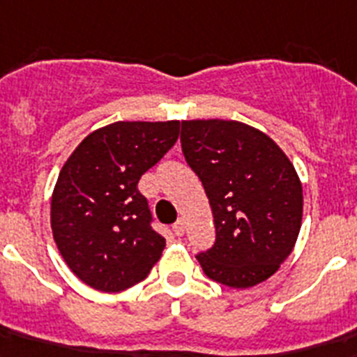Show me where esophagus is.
<instances>
[{"label":"esophagus","instance_id":"esophagus-1","mask_svg":"<svg viewBox=\"0 0 357 357\" xmlns=\"http://www.w3.org/2000/svg\"><path fill=\"white\" fill-rule=\"evenodd\" d=\"M173 234H175L176 237H182V235L185 234L184 220H176L175 225H173Z\"/></svg>","mask_w":357,"mask_h":357}]
</instances>
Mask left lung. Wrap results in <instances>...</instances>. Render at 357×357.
<instances>
[{
	"label": "left lung",
	"mask_w": 357,
	"mask_h": 357,
	"mask_svg": "<svg viewBox=\"0 0 357 357\" xmlns=\"http://www.w3.org/2000/svg\"><path fill=\"white\" fill-rule=\"evenodd\" d=\"M182 153L210 200L215 244L197 255L204 273L250 288L278 272L296 246L303 185L281 147L235 120H182Z\"/></svg>",
	"instance_id": "left-lung-1"
}]
</instances>
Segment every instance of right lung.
<instances>
[{
	"label": "right lung",
	"mask_w": 357,
	"mask_h": 357,
	"mask_svg": "<svg viewBox=\"0 0 357 357\" xmlns=\"http://www.w3.org/2000/svg\"><path fill=\"white\" fill-rule=\"evenodd\" d=\"M178 120L114 122L79 142L61 167L51 199V228L79 281L122 291L144 281L166 238L151 228L140 176L178 138Z\"/></svg>",
	"instance_id": "add662e5"
}]
</instances>
